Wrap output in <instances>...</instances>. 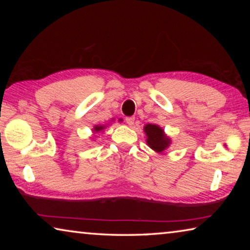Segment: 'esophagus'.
<instances>
[{"mask_svg": "<svg viewBox=\"0 0 250 250\" xmlns=\"http://www.w3.org/2000/svg\"><path fill=\"white\" fill-rule=\"evenodd\" d=\"M125 122L128 125H132L134 124V117H126Z\"/></svg>", "mask_w": 250, "mask_h": 250, "instance_id": "1", "label": "esophagus"}]
</instances>
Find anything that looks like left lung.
Segmentation results:
<instances>
[{
	"mask_svg": "<svg viewBox=\"0 0 250 250\" xmlns=\"http://www.w3.org/2000/svg\"><path fill=\"white\" fill-rule=\"evenodd\" d=\"M145 132L146 135V143L152 150L162 153L171 145V139L164 133L162 128L156 125L147 124L145 125Z\"/></svg>",
	"mask_w": 250,
	"mask_h": 250,
	"instance_id": "left-lung-1",
	"label": "left lung"
}]
</instances>
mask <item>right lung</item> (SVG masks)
Listing matches in <instances>:
<instances>
[{"label": "right lung", "instance_id": "add662e5", "mask_svg": "<svg viewBox=\"0 0 250 250\" xmlns=\"http://www.w3.org/2000/svg\"><path fill=\"white\" fill-rule=\"evenodd\" d=\"M105 128V125H96L94 126V132H100Z\"/></svg>", "mask_w": 250, "mask_h": 250}]
</instances>
